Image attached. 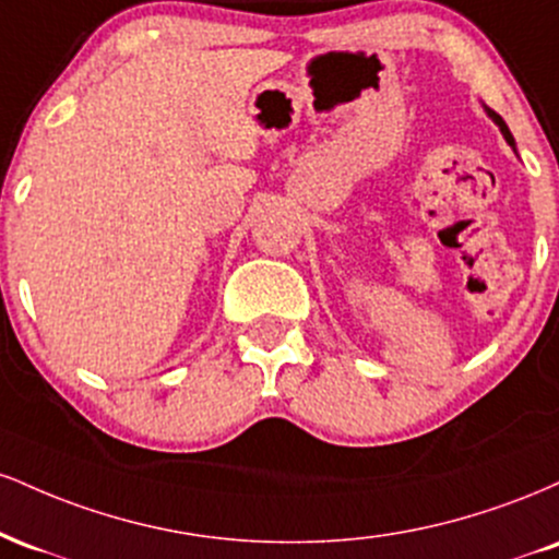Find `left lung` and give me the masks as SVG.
<instances>
[{"instance_id":"8db88e82","label":"left lung","mask_w":559,"mask_h":559,"mask_svg":"<svg viewBox=\"0 0 559 559\" xmlns=\"http://www.w3.org/2000/svg\"><path fill=\"white\" fill-rule=\"evenodd\" d=\"M484 110H486V115H489V118L493 120V123H497V126H499V131H502V136H504V141H507V144H510V146H512V152H518V150H515V139H512L510 128H507V123H504V120H502V118H499V115H497V112H493V110H489V107H486V105H484Z\"/></svg>"}]
</instances>
